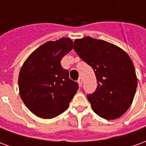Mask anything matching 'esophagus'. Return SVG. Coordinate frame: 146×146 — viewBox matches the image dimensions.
I'll list each match as a JSON object with an SVG mask.
<instances>
[{
  "mask_svg": "<svg viewBox=\"0 0 146 146\" xmlns=\"http://www.w3.org/2000/svg\"><path fill=\"white\" fill-rule=\"evenodd\" d=\"M77 83H78V84H79V87H81V85H82V83H83V80L81 77H80L79 79H78Z\"/></svg>",
  "mask_w": 146,
  "mask_h": 146,
  "instance_id": "obj_1",
  "label": "esophagus"
}]
</instances>
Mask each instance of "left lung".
<instances>
[{"mask_svg": "<svg viewBox=\"0 0 146 146\" xmlns=\"http://www.w3.org/2000/svg\"><path fill=\"white\" fill-rule=\"evenodd\" d=\"M73 49L92 67L97 88L87 95L93 111L102 118H119L131 106L138 85L134 64L121 48L102 40L76 39Z\"/></svg>", "mask_w": 146, "mask_h": 146, "instance_id": "obj_1", "label": "left lung"}]
</instances>
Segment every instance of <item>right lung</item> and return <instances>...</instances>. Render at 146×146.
I'll return each instance as SVG.
<instances>
[{
	"instance_id": "obj_1",
	"label": "right lung",
	"mask_w": 146,
	"mask_h": 146,
	"mask_svg": "<svg viewBox=\"0 0 146 146\" xmlns=\"http://www.w3.org/2000/svg\"><path fill=\"white\" fill-rule=\"evenodd\" d=\"M73 49L70 38L48 41L36 48L21 68L19 94L24 104L36 116L51 119L68 109L78 90L61 59Z\"/></svg>"
}]
</instances>
